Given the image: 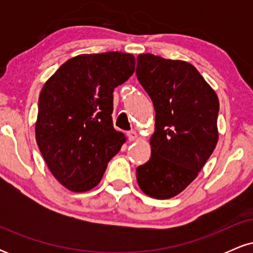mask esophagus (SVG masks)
<instances>
[{
    "label": "esophagus",
    "mask_w": 253,
    "mask_h": 253,
    "mask_svg": "<svg viewBox=\"0 0 253 253\" xmlns=\"http://www.w3.org/2000/svg\"><path fill=\"white\" fill-rule=\"evenodd\" d=\"M127 136H128V139L130 141H134V140H138L139 139V134L136 130H129L128 133H127Z\"/></svg>",
    "instance_id": "esophagus-1"
}]
</instances>
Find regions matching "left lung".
Masks as SVG:
<instances>
[{
    "instance_id": "obj_1",
    "label": "left lung",
    "mask_w": 253,
    "mask_h": 253,
    "mask_svg": "<svg viewBox=\"0 0 253 253\" xmlns=\"http://www.w3.org/2000/svg\"><path fill=\"white\" fill-rule=\"evenodd\" d=\"M136 77L156 110L150 161L136 168L146 195H178L199 175L217 144L219 98L190 63L151 53L136 58Z\"/></svg>"
}]
</instances>
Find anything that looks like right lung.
<instances>
[{
    "label": "right lung",
    "mask_w": 253,
    "mask_h": 253,
    "mask_svg": "<svg viewBox=\"0 0 253 253\" xmlns=\"http://www.w3.org/2000/svg\"><path fill=\"white\" fill-rule=\"evenodd\" d=\"M134 69L129 53L80 54L43 84L36 140L52 175L66 189L84 193L96 187L126 141L113 127V91Z\"/></svg>",
    "instance_id": "right-lung-1"
}]
</instances>
